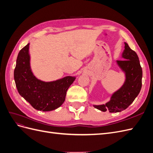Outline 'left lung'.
I'll return each mask as SVG.
<instances>
[{"mask_svg": "<svg viewBox=\"0 0 153 153\" xmlns=\"http://www.w3.org/2000/svg\"><path fill=\"white\" fill-rule=\"evenodd\" d=\"M125 50L123 53L124 60L117 61L119 66L124 71L126 80L121 89L112 94L111 100L105 105H94L102 112H119L127 108L139 94L142 87V69L139 59L135 51L124 43Z\"/></svg>", "mask_w": 153, "mask_h": 153, "instance_id": "8db88e82", "label": "left lung"}]
</instances>
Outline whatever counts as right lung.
<instances>
[{"label":"right lung","mask_w":153,"mask_h":153,"mask_svg":"<svg viewBox=\"0 0 153 153\" xmlns=\"http://www.w3.org/2000/svg\"><path fill=\"white\" fill-rule=\"evenodd\" d=\"M29 48V43L20 50L17 57L14 71L17 90L35 109L43 112L53 110L65 101L66 92L75 77L68 76L50 82L38 80L31 71Z\"/></svg>","instance_id":"obj_1"}]
</instances>
